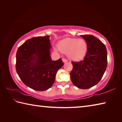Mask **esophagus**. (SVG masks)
Wrapping results in <instances>:
<instances>
[{"instance_id": "1", "label": "esophagus", "mask_w": 122, "mask_h": 122, "mask_svg": "<svg viewBox=\"0 0 122 122\" xmlns=\"http://www.w3.org/2000/svg\"><path fill=\"white\" fill-rule=\"evenodd\" d=\"M62 61H63V62L65 63V62H66L68 61V60L65 59V58H62Z\"/></svg>"}]
</instances>
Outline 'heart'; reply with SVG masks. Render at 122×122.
Masks as SVG:
<instances>
[{
    "mask_svg": "<svg viewBox=\"0 0 122 122\" xmlns=\"http://www.w3.org/2000/svg\"><path fill=\"white\" fill-rule=\"evenodd\" d=\"M59 49L61 52L68 53L70 59L74 61L81 60L86 56L88 44L84 39L66 38L60 42Z\"/></svg>",
    "mask_w": 122,
    "mask_h": 122,
    "instance_id": "heart-1",
    "label": "heart"
}]
</instances>
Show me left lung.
<instances>
[{
	"mask_svg": "<svg viewBox=\"0 0 122 122\" xmlns=\"http://www.w3.org/2000/svg\"><path fill=\"white\" fill-rule=\"evenodd\" d=\"M81 36L88 44V51L83 60L71 62L73 69L71 78L80 89H88L97 84L107 69V51L102 41L92 35Z\"/></svg>",
	"mask_w": 122,
	"mask_h": 122,
	"instance_id": "obj_1",
	"label": "left lung"
}]
</instances>
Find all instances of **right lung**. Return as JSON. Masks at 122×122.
Here are the masks:
<instances>
[{
  "label": "right lung",
  "mask_w": 122,
  "mask_h": 122,
  "mask_svg": "<svg viewBox=\"0 0 122 122\" xmlns=\"http://www.w3.org/2000/svg\"><path fill=\"white\" fill-rule=\"evenodd\" d=\"M49 36L33 37L18 48L15 68L22 82L36 91H44L54 83L58 70L64 65L61 59L50 56Z\"/></svg>",
  "instance_id": "1"
}]
</instances>
